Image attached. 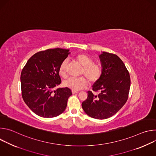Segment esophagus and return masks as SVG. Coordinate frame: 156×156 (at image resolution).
Listing matches in <instances>:
<instances>
[{"label":"esophagus","instance_id":"34e87169","mask_svg":"<svg viewBox=\"0 0 156 156\" xmlns=\"http://www.w3.org/2000/svg\"><path fill=\"white\" fill-rule=\"evenodd\" d=\"M78 93V91H74V90H72V94H76V93Z\"/></svg>","mask_w":156,"mask_h":156}]
</instances>
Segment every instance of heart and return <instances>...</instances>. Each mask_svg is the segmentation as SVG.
Returning a JSON list of instances; mask_svg holds the SVG:
<instances>
[{"label":"heart","instance_id":"heart-1","mask_svg":"<svg viewBox=\"0 0 156 156\" xmlns=\"http://www.w3.org/2000/svg\"><path fill=\"white\" fill-rule=\"evenodd\" d=\"M74 60L82 67L81 75H84L90 83H94L99 80L102 74V68L100 65L94 63L93 60L86 54L80 53L74 57ZM68 60H64L58 68L59 75L62 78L66 76ZM87 80L83 78H69L63 81V85L72 90L78 91L87 85Z\"/></svg>","mask_w":156,"mask_h":156}]
</instances>
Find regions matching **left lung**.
Listing matches in <instances>:
<instances>
[{
    "label": "left lung",
    "instance_id": "1",
    "mask_svg": "<svg viewBox=\"0 0 156 156\" xmlns=\"http://www.w3.org/2000/svg\"><path fill=\"white\" fill-rule=\"evenodd\" d=\"M102 74L93 86V94L88 96L82 103L85 113L96 119H106L115 114L126 103L130 87V76L123 61L115 54L102 52L99 55Z\"/></svg>",
    "mask_w": 156,
    "mask_h": 156
}]
</instances>
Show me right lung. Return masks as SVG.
<instances>
[{"label": "right lung", "mask_w": 156, "mask_h": 156, "mask_svg": "<svg viewBox=\"0 0 156 156\" xmlns=\"http://www.w3.org/2000/svg\"><path fill=\"white\" fill-rule=\"evenodd\" d=\"M69 51L56 48L37 52L22 70V97L33 112L41 117L52 118L63 113L72 94L66 87L53 91L61 83L58 68L70 54Z\"/></svg>", "instance_id": "obj_1"}]
</instances>
